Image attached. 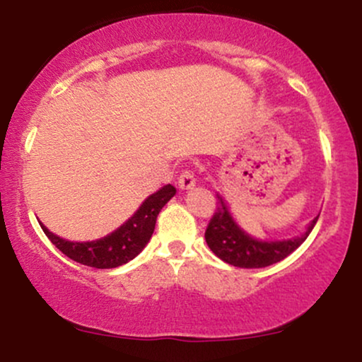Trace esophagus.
I'll list each match as a JSON object with an SVG mask.
<instances>
[{
  "instance_id": "esophagus-1",
  "label": "esophagus",
  "mask_w": 362,
  "mask_h": 362,
  "mask_svg": "<svg viewBox=\"0 0 362 362\" xmlns=\"http://www.w3.org/2000/svg\"><path fill=\"white\" fill-rule=\"evenodd\" d=\"M178 187H180L182 190L194 189V187H195V177H194V173L190 172V170H185V172L182 173L180 177H178Z\"/></svg>"
}]
</instances>
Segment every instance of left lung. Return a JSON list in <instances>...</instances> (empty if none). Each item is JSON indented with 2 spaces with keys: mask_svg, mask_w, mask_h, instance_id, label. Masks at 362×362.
Segmentation results:
<instances>
[{
  "mask_svg": "<svg viewBox=\"0 0 362 362\" xmlns=\"http://www.w3.org/2000/svg\"><path fill=\"white\" fill-rule=\"evenodd\" d=\"M218 195V211L206 230V243L216 257L242 269L267 267L286 259L308 238L320 216L308 223L301 235L282 240H262L245 231L233 218L223 195Z\"/></svg>",
  "mask_w": 362,
  "mask_h": 362,
  "instance_id": "1",
  "label": "left lung"
}]
</instances>
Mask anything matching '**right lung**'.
<instances>
[{"label": "right lung", "mask_w": 362, "mask_h": 362, "mask_svg": "<svg viewBox=\"0 0 362 362\" xmlns=\"http://www.w3.org/2000/svg\"><path fill=\"white\" fill-rule=\"evenodd\" d=\"M175 194L177 189L172 184L163 185L155 194L148 195L138 211L126 223L120 224L117 230L91 242H71L61 238L42 223H39L52 245H56V248H59L71 260L95 269H114L127 264L144 250L155 231L156 218L161 207Z\"/></svg>", "instance_id": "1"}]
</instances>
